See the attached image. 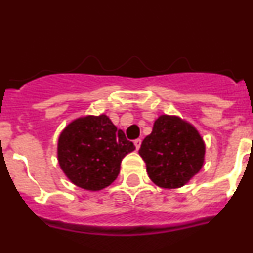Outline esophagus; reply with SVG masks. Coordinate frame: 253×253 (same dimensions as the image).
I'll use <instances>...</instances> for the list:
<instances>
[{"label": "esophagus", "mask_w": 253, "mask_h": 253, "mask_svg": "<svg viewBox=\"0 0 253 253\" xmlns=\"http://www.w3.org/2000/svg\"><path fill=\"white\" fill-rule=\"evenodd\" d=\"M134 145H135V147H136V150H139L140 149V145H141V139L134 140Z\"/></svg>", "instance_id": "esophagus-1"}]
</instances>
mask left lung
I'll use <instances>...</instances> for the list:
<instances>
[{"label":"left lung","mask_w":253,"mask_h":253,"mask_svg":"<svg viewBox=\"0 0 253 253\" xmlns=\"http://www.w3.org/2000/svg\"><path fill=\"white\" fill-rule=\"evenodd\" d=\"M206 146L196 127L178 117L161 116L139 154L150 179L162 188L184 186L203 166Z\"/></svg>","instance_id":"obj_1"}]
</instances>
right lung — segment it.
<instances>
[{
	"instance_id": "1",
	"label": "right lung",
	"mask_w": 253,
	"mask_h": 253,
	"mask_svg": "<svg viewBox=\"0 0 253 253\" xmlns=\"http://www.w3.org/2000/svg\"><path fill=\"white\" fill-rule=\"evenodd\" d=\"M135 146L107 116H87L65 127L59 137L57 159L70 181L87 191L113 183L121 162Z\"/></svg>"
}]
</instances>
